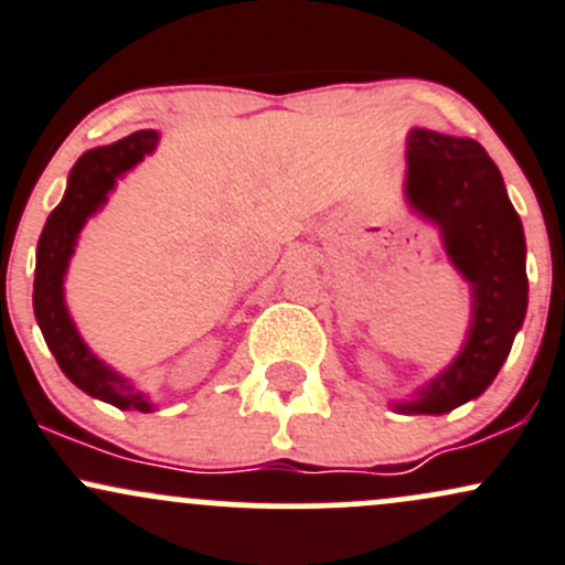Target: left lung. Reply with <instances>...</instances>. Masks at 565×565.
Instances as JSON below:
<instances>
[{
	"mask_svg": "<svg viewBox=\"0 0 565 565\" xmlns=\"http://www.w3.org/2000/svg\"><path fill=\"white\" fill-rule=\"evenodd\" d=\"M407 203L439 227L454 268L472 287V321L461 351L411 399L407 415H443L486 392L507 362L529 308L525 235L504 179L480 141L413 128Z\"/></svg>",
	"mask_w": 565,
	"mask_h": 565,
	"instance_id": "left-lung-1",
	"label": "left lung"
}]
</instances>
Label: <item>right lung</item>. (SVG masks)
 I'll return each mask as SVG.
<instances>
[{"mask_svg": "<svg viewBox=\"0 0 565 565\" xmlns=\"http://www.w3.org/2000/svg\"><path fill=\"white\" fill-rule=\"evenodd\" d=\"M158 134L136 131L115 145L88 150L70 171L64 201L53 209L42 227L36 244V270H34V316L45 334L47 349L55 362L64 370L77 388L96 399L109 402L120 411L150 413L152 405L128 377L117 375L102 359L93 353L79 338L70 311L64 302V276L77 246V235L98 209L107 203V195L117 179L131 171L145 154L154 152Z\"/></svg>", "mask_w": 565, "mask_h": 565, "instance_id": "1", "label": "right lung"}]
</instances>
